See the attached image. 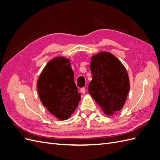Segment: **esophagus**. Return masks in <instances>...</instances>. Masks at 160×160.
Here are the masks:
<instances>
[{"instance_id":"obj_1","label":"esophagus","mask_w":160,"mask_h":160,"mask_svg":"<svg viewBox=\"0 0 160 160\" xmlns=\"http://www.w3.org/2000/svg\"><path fill=\"white\" fill-rule=\"evenodd\" d=\"M80 91H81V93H82L83 94H85L86 92V89L85 88H81Z\"/></svg>"}]
</instances>
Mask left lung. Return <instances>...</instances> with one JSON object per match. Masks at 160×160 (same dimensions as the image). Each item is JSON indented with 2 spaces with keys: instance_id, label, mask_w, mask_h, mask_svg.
<instances>
[{
  "instance_id": "1",
  "label": "left lung",
  "mask_w": 160,
  "mask_h": 160,
  "mask_svg": "<svg viewBox=\"0 0 160 160\" xmlns=\"http://www.w3.org/2000/svg\"><path fill=\"white\" fill-rule=\"evenodd\" d=\"M89 67L93 77L89 93L106 115H113L123 108L129 91L125 67L111 53L100 52L92 56Z\"/></svg>"
}]
</instances>
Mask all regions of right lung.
Returning a JSON list of instances; mask_svg holds the SVG:
<instances>
[{"label":"right lung","instance_id":"obj_1","mask_svg":"<svg viewBox=\"0 0 160 160\" xmlns=\"http://www.w3.org/2000/svg\"><path fill=\"white\" fill-rule=\"evenodd\" d=\"M42 105L60 120L69 119L81 100L70 61L63 57L51 59L43 69L37 83Z\"/></svg>","mask_w":160,"mask_h":160}]
</instances>
